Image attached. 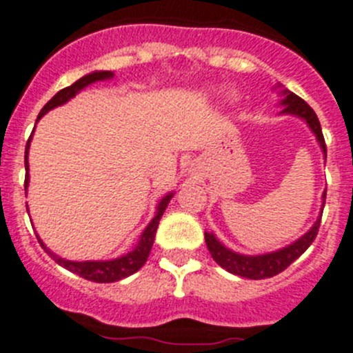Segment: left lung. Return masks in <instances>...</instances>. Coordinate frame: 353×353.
<instances>
[{
    "mask_svg": "<svg viewBox=\"0 0 353 353\" xmlns=\"http://www.w3.org/2000/svg\"><path fill=\"white\" fill-rule=\"evenodd\" d=\"M279 94H281V100H279V105L283 107V110L279 114H290V116L301 117L303 121H306V125L310 126V130L313 132V135L316 137L320 149H322L323 158H327V148L325 141H323L322 135V126H320L319 117L313 112L310 105L303 98H299L292 91L285 90L283 85L278 84ZM323 204H325V192L322 195V209H320V216L316 218V221L313 223V227L301 236L299 239L294 241L288 246L281 248V250H276L271 253H262V255H243V253L232 252L230 248L223 246L220 241L216 239L214 234L211 232H205V244H208V250L211 253V256L214 259V262L218 265H221L223 269H227L228 272L236 276H243V278L250 279H263V278H272V276L279 274L281 271L290 265L294 260L299 259L304 252H306L310 244L315 241L316 234H319L320 227V218H322Z\"/></svg>",
    "mask_w": 353,
    "mask_h": 353,
    "instance_id": "1",
    "label": "left lung"
}]
</instances>
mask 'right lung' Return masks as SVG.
I'll return each mask as SVG.
<instances>
[{
	"label": "right lung",
	"mask_w": 353,
	"mask_h": 353,
	"mask_svg": "<svg viewBox=\"0 0 353 353\" xmlns=\"http://www.w3.org/2000/svg\"><path fill=\"white\" fill-rule=\"evenodd\" d=\"M112 77H114L112 72H105V70H101V72H98L97 70V72H91V74L84 75V77L79 79L77 82H74L72 85H68V88H65V90L58 91V93L54 94V97L47 101L46 105H43V109L40 110V114H38V119L46 116L49 110L56 109V107H59V105H65L66 101L72 100V98H74L79 91H82L84 88H88L90 84H94V82H98V81H107V79H112ZM31 137H33V135H31ZM31 137H30V141H28L26 154H24V165H26L24 190H26V192H28V184H30V174H28V170H30V163H28V153H30ZM172 196H174V193H167V195H165L163 199L158 202L157 214H154L153 220L149 221L148 227L144 228V232H142V236H141V239H139L137 246L133 248L132 252L126 253V255L117 256V259L84 260V262H75V260L61 259V256H58L54 252H50L49 248L43 244V241L37 236L38 243H40V246L46 250V253L54 260V262L59 263L61 268L68 269V271L75 272V274H79L81 278L90 279V281H97V283H112V281H119V279L126 278V276H132L133 272H137L139 269H141L142 265L145 263L149 253H151V248H153L158 223H160L161 216H163L165 209H167V205H169V202ZM26 209H28V205H26Z\"/></svg>",
	"instance_id": "1"
}]
</instances>
